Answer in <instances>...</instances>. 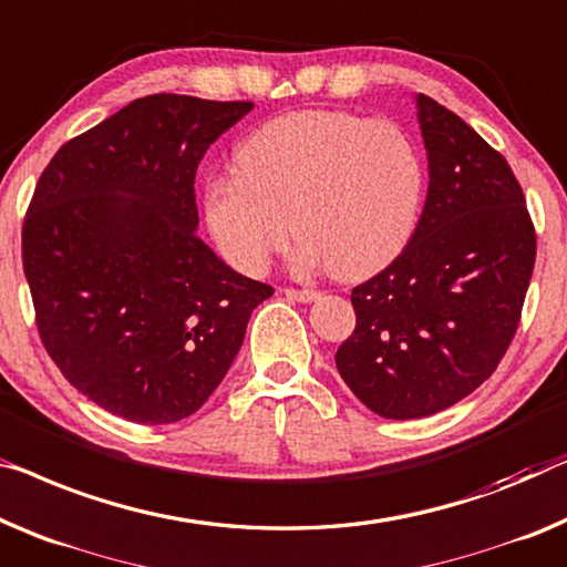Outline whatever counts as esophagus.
<instances>
[{"mask_svg":"<svg viewBox=\"0 0 567 567\" xmlns=\"http://www.w3.org/2000/svg\"><path fill=\"white\" fill-rule=\"evenodd\" d=\"M285 298L290 300H298V302H316L320 300V292L318 290H292V287H287V290H282Z\"/></svg>","mask_w":567,"mask_h":567,"instance_id":"1","label":"esophagus"}]
</instances>
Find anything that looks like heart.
Instances as JSON below:
<instances>
[{
    "label": "heart",
    "instance_id": "1",
    "mask_svg": "<svg viewBox=\"0 0 567 567\" xmlns=\"http://www.w3.org/2000/svg\"><path fill=\"white\" fill-rule=\"evenodd\" d=\"M425 165L390 120L306 109L275 116L236 150V171L203 188V221L224 259L265 272L295 231L300 272L333 267L359 280L400 255L415 231Z\"/></svg>",
    "mask_w": 567,
    "mask_h": 567
}]
</instances>
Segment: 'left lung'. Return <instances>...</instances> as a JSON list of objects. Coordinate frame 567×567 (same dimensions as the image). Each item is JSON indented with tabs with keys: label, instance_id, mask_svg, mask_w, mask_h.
Returning <instances> with one entry per match:
<instances>
[{
	"label": "left lung",
	"instance_id": "left-lung-1",
	"mask_svg": "<svg viewBox=\"0 0 567 567\" xmlns=\"http://www.w3.org/2000/svg\"><path fill=\"white\" fill-rule=\"evenodd\" d=\"M427 198L408 247L353 287L338 374L386 420L435 415L499 367L519 326L535 229L506 159L471 126L415 94Z\"/></svg>",
	"mask_w": 567,
	"mask_h": 567
}]
</instances>
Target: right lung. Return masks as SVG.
I'll use <instances>...</instances> for the list:
<instances>
[{
  "label": "right lung",
  "instance_id": "1",
  "mask_svg": "<svg viewBox=\"0 0 567 567\" xmlns=\"http://www.w3.org/2000/svg\"><path fill=\"white\" fill-rule=\"evenodd\" d=\"M249 101L155 94L55 152L22 229L42 343L116 417L165 425L221 384L272 287L198 239L196 171Z\"/></svg>",
  "mask_w": 567,
  "mask_h": 567
}]
</instances>
